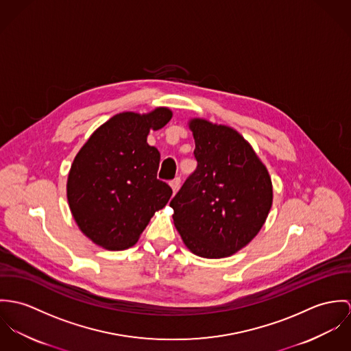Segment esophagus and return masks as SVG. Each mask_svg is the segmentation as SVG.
<instances>
[{"instance_id": "esophagus-1", "label": "esophagus", "mask_w": 351, "mask_h": 351, "mask_svg": "<svg viewBox=\"0 0 351 351\" xmlns=\"http://www.w3.org/2000/svg\"><path fill=\"white\" fill-rule=\"evenodd\" d=\"M180 183H182V180H180V178H175L173 180H171L169 182V186L172 187V190H173V193H176L178 190H179V187H180Z\"/></svg>"}]
</instances>
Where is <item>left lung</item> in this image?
Listing matches in <instances>:
<instances>
[{
	"instance_id": "1",
	"label": "left lung",
	"mask_w": 351,
	"mask_h": 351,
	"mask_svg": "<svg viewBox=\"0 0 351 351\" xmlns=\"http://www.w3.org/2000/svg\"><path fill=\"white\" fill-rule=\"evenodd\" d=\"M197 165L171 200L186 246L203 258H223L261 230L272 207V180L250 144L233 128L190 121Z\"/></svg>"
}]
</instances>
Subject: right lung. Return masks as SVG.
Listing matches in <instances>:
<instances>
[{
    "label": "right lung",
    "instance_id": "1",
    "mask_svg": "<svg viewBox=\"0 0 351 351\" xmlns=\"http://www.w3.org/2000/svg\"><path fill=\"white\" fill-rule=\"evenodd\" d=\"M172 118L168 108L125 112L101 125L80 148L67 179L73 217L94 243L109 250L133 246L172 189L157 179L160 152L147 143Z\"/></svg>",
    "mask_w": 351,
    "mask_h": 351
}]
</instances>
